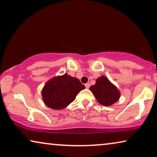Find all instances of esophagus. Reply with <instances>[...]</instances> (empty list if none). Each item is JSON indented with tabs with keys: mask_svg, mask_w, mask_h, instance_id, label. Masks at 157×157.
<instances>
[{
	"mask_svg": "<svg viewBox=\"0 0 157 157\" xmlns=\"http://www.w3.org/2000/svg\"><path fill=\"white\" fill-rule=\"evenodd\" d=\"M90 83H86V84H85V87H86V89H89V87H90Z\"/></svg>",
	"mask_w": 157,
	"mask_h": 157,
	"instance_id": "obj_1",
	"label": "esophagus"
}]
</instances>
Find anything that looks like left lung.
I'll return each instance as SVG.
<instances>
[{"instance_id": "1", "label": "left lung", "mask_w": 157, "mask_h": 157, "mask_svg": "<svg viewBox=\"0 0 157 157\" xmlns=\"http://www.w3.org/2000/svg\"><path fill=\"white\" fill-rule=\"evenodd\" d=\"M98 102L104 106H109L117 102L120 98L118 89L105 76H101L96 83L90 87Z\"/></svg>"}]
</instances>
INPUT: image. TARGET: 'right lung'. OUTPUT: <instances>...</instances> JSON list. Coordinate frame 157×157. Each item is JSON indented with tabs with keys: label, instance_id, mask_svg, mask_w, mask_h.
Returning a JSON list of instances; mask_svg holds the SVG:
<instances>
[{
	"label": "right lung",
	"instance_id": "obj_1",
	"mask_svg": "<svg viewBox=\"0 0 157 157\" xmlns=\"http://www.w3.org/2000/svg\"><path fill=\"white\" fill-rule=\"evenodd\" d=\"M84 88L78 79L64 74L48 82L42 91V96L48 107L62 109L75 100L76 95Z\"/></svg>",
	"mask_w": 157,
	"mask_h": 157
}]
</instances>
